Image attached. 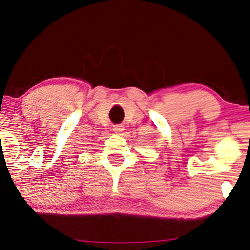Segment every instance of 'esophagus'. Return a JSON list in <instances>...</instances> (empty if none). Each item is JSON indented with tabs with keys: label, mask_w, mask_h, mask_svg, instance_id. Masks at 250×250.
<instances>
[{
	"label": "esophagus",
	"mask_w": 250,
	"mask_h": 250,
	"mask_svg": "<svg viewBox=\"0 0 250 250\" xmlns=\"http://www.w3.org/2000/svg\"><path fill=\"white\" fill-rule=\"evenodd\" d=\"M112 130L115 133H120V132L124 131L125 128H124V125H114Z\"/></svg>",
	"instance_id": "34e87169"
}]
</instances>
